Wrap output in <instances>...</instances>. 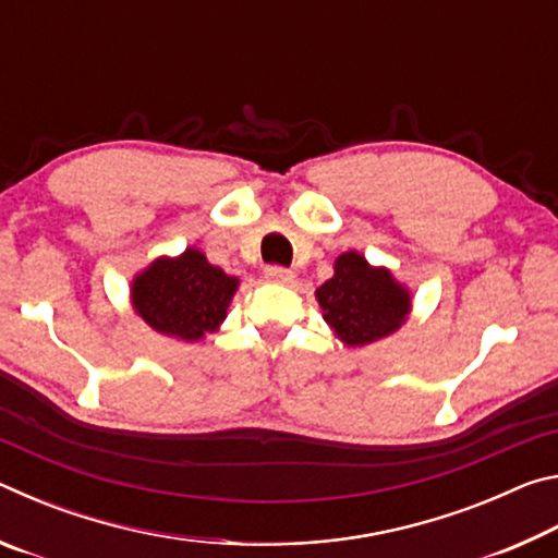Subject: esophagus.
Returning a JSON list of instances; mask_svg holds the SVG:
<instances>
[{"mask_svg":"<svg viewBox=\"0 0 558 558\" xmlns=\"http://www.w3.org/2000/svg\"><path fill=\"white\" fill-rule=\"evenodd\" d=\"M266 278L270 280V282H280V286H288V282H292V270H288V268H282V266H268L266 268Z\"/></svg>","mask_w":558,"mask_h":558,"instance_id":"obj_1","label":"esophagus"}]
</instances>
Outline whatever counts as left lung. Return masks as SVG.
Instances as JSON below:
<instances>
[{
	"label": "left lung",
	"instance_id": "obj_1",
	"mask_svg": "<svg viewBox=\"0 0 558 558\" xmlns=\"http://www.w3.org/2000/svg\"><path fill=\"white\" fill-rule=\"evenodd\" d=\"M325 323L344 344H372L399 329L409 315V292L396 286L391 272L369 268L359 253L349 251L335 263V276L317 288Z\"/></svg>",
	"mask_w": 558,
	"mask_h": 558
}]
</instances>
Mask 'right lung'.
<instances>
[{
	"label": "right lung",
	"instance_id": "1",
	"mask_svg": "<svg viewBox=\"0 0 558 558\" xmlns=\"http://www.w3.org/2000/svg\"><path fill=\"white\" fill-rule=\"evenodd\" d=\"M235 286L239 280L186 248L179 258L155 260L132 286V302L159 335L196 342L219 327Z\"/></svg>",
	"mask_w": 558,
	"mask_h": 558
}]
</instances>
